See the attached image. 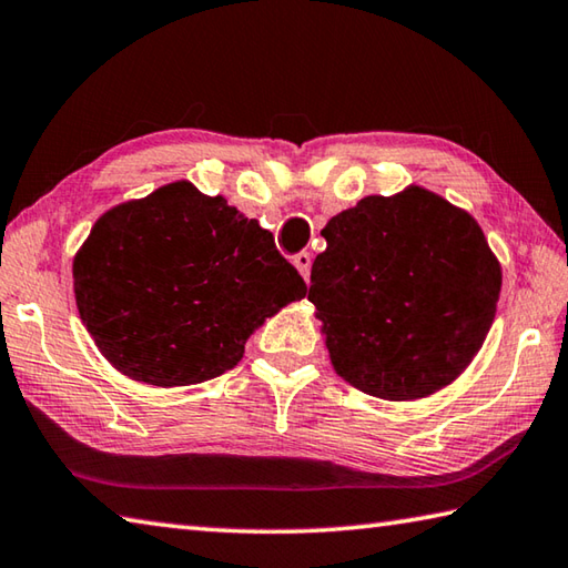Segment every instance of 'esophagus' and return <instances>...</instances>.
<instances>
[{
    "label": "esophagus",
    "mask_w": 568,
    "mask_h": 568,
    "mask_svg": "<svg viewBox=\"0 0 568 568\" xmlns=\"http://www.w3.org/2000/svg\"><path fill=\"white\" fill-rule=\"evenodd\" d=\"M293 263H295V267H297V271H301V275L305 277V281H307V277H311V265H313V255L311 253H307V251H301V253H297L295 257H293Z\"/></svg>",
    "instance_id": "1"
}]
</instances>
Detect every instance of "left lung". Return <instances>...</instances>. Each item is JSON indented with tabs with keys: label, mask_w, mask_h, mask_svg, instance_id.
<instances>
[{
	"label": "left lung",
	"mask_w": 568,
	"mask_h": 568,
	"mask_svg": "<svg viewBox=\"0 0 568 568\" xmlns=\"http://www.w3.org/2000/svg\"><path fill=\"white\" fill-rule=\"evenodd\" d=\"M307 301L333 367L383 399L449 385L497 311L501 267L471 219L425 189L367 195L323 229Z\"/></svg>",
	"instance_id": "8db88e82"
}]
</instances>
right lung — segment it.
<instances>
[{
  "label": "right lung",
  "instance_id": "1",
  "mask_svg": "<svg viewBox=\"0 0 568 568\" xmlns=\"http://www.w3.org/2000/svg\"><path fill=\"white\" fill-rule=\"evenodd\" d=\"M79 315L141 383L195 385L239 365L265 317L305 295L273 233L179 181L101 215L74 257Z\"/></svg>",
  "mask_w": 568,
  "mask_h": 568
}]
</instances>
